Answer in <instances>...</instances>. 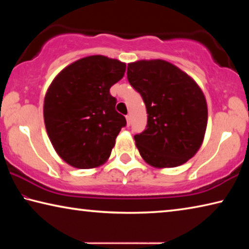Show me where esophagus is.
Masks as SVG:
<instances>
[{
  "label": "esophagus",
  "instance_id": "1",
  "mask_svg": "<svg viewBox=\"0 0 249 249\" xmlns=\"http://www.w3.org/2000/svg\"><path fill=\"white\" fill-rule=\"evenodd\" d=\"M126 123H127V126L130 125V116L126 115Z\"/></svg>",
  "mask_w": 249,
  "mask_h": 249
}]
</instances>
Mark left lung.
<instances>
[{
  "instance_id": "8db88e82",
  "label": "left lung",
  "mask_w": 249,
  "mask_h": 249,
  "mask_svg": "<svg viewBox=\"0 0 249 249\" xmlns=\"http://www.w3.org/2000/svg\"><path fill=\"white\" fill-rule=\"evenodd\" d=\"M127 79L144 100L147 126L135 135L142 158L155 168L183 165L200 149L208 125V105L190 75L161 59L138 60Z\"/></svg>"
}]
</instances>
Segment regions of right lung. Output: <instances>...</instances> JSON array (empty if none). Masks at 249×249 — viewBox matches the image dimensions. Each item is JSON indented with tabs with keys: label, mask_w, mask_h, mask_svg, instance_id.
Returning a JSON list of instances; mask_svg holds the SVG:
<instances>
[{
	"label": "right lung",
	"mask_w": 249,
	"mask_h": 249,
	"mask_svg": "<svg viewBox=\"0 0 249 249\" xmlns=\"http://www.w3.org/2000/svg\"><path fill=\"white\" fill-rule=\"evenodd\" d=\"M125 62L101 54L67 66L50 83L44 121L56 153L68 165L92 169L107 161L126 125L109 88L124 77Z\"/></svg>",
	"instance_id": "add662e5"
}]
</instances>
